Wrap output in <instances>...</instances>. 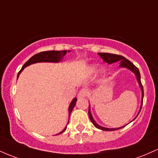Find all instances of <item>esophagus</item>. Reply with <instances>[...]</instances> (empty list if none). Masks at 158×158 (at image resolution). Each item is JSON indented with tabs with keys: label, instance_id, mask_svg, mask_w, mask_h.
<instances>
[{
	"label": "esophagus",
	"instance_id": "1",
	"mask_svg": "<svg viewBox=\"0 0 158 158\" xmlns=\"http://www.w3.org/2000/svg\"><path fill=\"white\" fill-rule=\"evenodd\" d=\"M88 90H86L85 88H82V89H81L80 91H79V94H78V98H85L88 95Z\"/></svg>",
	"mask_w": 158,
	"mask_h": 158
}]
</instances>
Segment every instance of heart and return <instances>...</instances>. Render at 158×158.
Masks as SVG:
<instances>
[{
	"label": "heart",
	"mask_w": 158,
	"mask_h": 158,
	"mask_svg": "<svg viewBox=\"0 0 158 158\" xmlns=\"http://www.w3.org/2000/svg\"><path fill=\"white\" fill-rule=\"evenodd\" d=\"M94 67H92V70H94Z\"/></svg>",
	"instance_id": "heart-1"
}]
</instances>
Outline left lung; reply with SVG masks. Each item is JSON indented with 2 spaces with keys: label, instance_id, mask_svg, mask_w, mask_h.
Returning a JSON list of instances; mask_svg holds the SVG:
<instances>
[{
  "label": "left lung",
  "instance_id": "1",
  "mask_svg": "<svg viewBox=\"0 0 158 158\" xmlns=\"http://www.w3.org/2000/svg\"><path fill=\"white\" fill-rule=\"evenodd\" d=\"M98 55L101 57V58L103 60V61L106 62V63H108L109 64H111L115 63V62H117V61H120V65H119V67L127 68V69H128V70L132 71L133 73L136 75V79H137L139 85V87H140V88H141V91H142L141 106H140L139 112V113L140 111H141L142 106H143L144 93H143V85H142V83H141V76H140V73H139V69L136 67V66L133 64L132 62H131L129 60H127V58H125L124 57L121 56V55H115V54H110V53H103V52L98 53ZM139 113L137 114V115H139ZM88 115H89L90 120H91V122L93 123L94 125L97 128H98V129L102 130V131H117V130H119V129H121V128L124 127V126H123V127H118V128H107V127H102V126H100L99 124H98L96 122H95L94 120L92 115H91V108H90V106H89V108H88ZM137 115L136 116V118L137 117ZM135 118L133 119V120H135Z\"/></svg>",
  "mask_w": 158,
  "mask_h": 158
}]
</instances>
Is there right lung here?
Instances as JSON below:
<instances>
[{
  "label": "right lung",
  "instance_id": "obj_1",
  "mask_svg": "<svg viewBox=\"0 0 158 158\" xmlns=\"http://www.w3.org/2000/svg\"><path fill=\"white\" fill-rule=\"evenodd\" d=\"M66 54H67V51H66V50H63V51L42 52L36 54V55H34V56L31 57L30 59L27 60L25 64L22 66V69H21V70L19 72L18 75H17V79H18L19 76V74L21 73V72H22V71L26 67H27V66L33 64H35V63H39V62H53V63H58V62L62 60V58H63V57ZM76 100H77V99L75 98L70 103V106H69V110H68L69 117H70V113L72 112L73 110L74 106H76ZM68 123H69V121H68ZM68 123H67V124H68ZM66 129H67V126H66L64 129L61 132L58 133V134L64 132Z\"/></svg>",
  "mask_w": 158,
  "mask_h": 158
}]
</instances>
